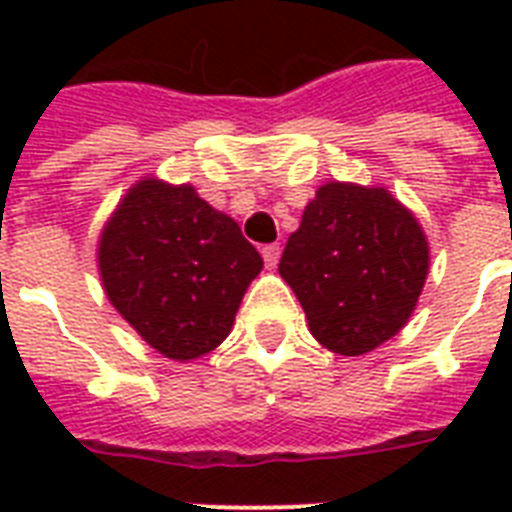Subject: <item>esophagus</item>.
I'll use <instances>...</instances> for the list:
<instances>
[{
	"label": "esophagus",
	"mask_w": 512,
	"mask_h": 512,
	"mask_svg": "<svg viewBox=\"0 0 512 512\" xmlns=\"http://www.w3.org/2000/svg\"><path fill=\"white\" fill-rule=\"evenodd\" d=\"M279 255H281V249L279 244H268V247H263V260H265V268H276L279 265Z\"/></svg>",
	"instance_id": "esophagus-1"
}]
</instances>
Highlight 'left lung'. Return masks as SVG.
<instances>
[{
	"mask_svg": "<svg viewBox=\"0 0 512 512\" xmlns=\"http://www.w3.org/2000/svg\"><path fill=\"white\" fill-rule=\"evenodd\" d=\"M428 265V239L393 193L335 180L308 201L279 273L324 348L364 356L409 321Z\"/></svg>",
	"mask_w": 512,
	"mask_h": 512,
	"instance_id": "1",
	"label": "left lung"
}]
</instances>
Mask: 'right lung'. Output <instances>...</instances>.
Instances as JSON below:
<instances>
[{
	"mask_svg": "<svg viewBox=\"0 0 512 512\" xmlns=\"http://www.w3.org/2000/svg\"><path fill=\"white\" fill-rule=\"evenodd\" d=\"M98 268L124 321L162 356L191 361L228 337L263 257L193 185L146 177L108 217Z\"/></svg>",
	"mask_w": 512,
	"mask_h": 512,
	"instance_id": "obj_1",
	"label": "right lung"
}]
</instances>
